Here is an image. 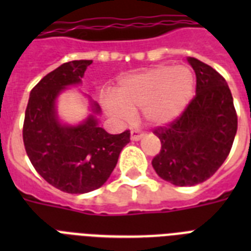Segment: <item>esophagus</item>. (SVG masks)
I'll list each match as a JSON object with an SVG mask.
<instances>
[{"label": "esophagus", "instance_id": "esophagus-1", "mask_svg": "<svg viewBox=\"0 0 251 251\" xmlns=\"http://www.w3.org/2000/svg\"><path fill=\"white\" fill-rule=\"evenodd\" d=\"M145 133L141 130H131V139L133 141H139L141 138H143Z\"/></svg>", "mask_w": 251, "mask_h": 251}]
</instances>
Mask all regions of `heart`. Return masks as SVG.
Here are the masks:
<instances>
[{
	"label": "heart",
	"instance_id": "b5f03b06",
	"mask_svg": "<svg viewBox=\"0 0 251 251\" xmlns=\"http://www.w3.org/2000/svg\"><path fill=\"white\" fill-rule=\"evenodd\" d=\"M195 78L186 66L160 65L120 82L116 95L104 96V108L113 118L130 122L142 109L152 125H165L178 117L193 98Z\"/></svg>",
	"mask_w": 251,
	"mask_h": 251
}]
</instances>
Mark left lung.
I'll use <instances>...</instances> for the list:
<instances>
[{"instance_id":"1","label":"left lung","mask_w":251,"mask_h":251,"mask_svg":"<svg viewBox=\"0 0 251 251\" xmlns=\"http://www.w3.org/2000/svg\"><path fill=\"white\" fill-rule=\"evenodd\" d=\"M197 94L178 117L153 130L161 142L152 167L176 186L206 181L226 161L237 133V113L226 79L210 65L190 57Z\"/></svg>"}]
</instances>
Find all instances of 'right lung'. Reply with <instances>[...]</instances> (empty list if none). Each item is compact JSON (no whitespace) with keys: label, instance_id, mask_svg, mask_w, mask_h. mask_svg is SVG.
<instances>
[{"label":"right lung","instance_id":"obj_1","mask_svg":"<svg viewBox=\"0 0 251 251\" xmlns=\"http://www.w3.org/2000/svg\"><path fill=\"white\" fill-rule=\"evenodd\" d=\"M91 60L70 61L33 87L25 108L23 143L31 164L52 186L70 194H83L104 185L117 164L130 131L106 133L94 114L78 126H62L54 101L65 87L80 82ZM94 112L100 108L94 104Z\"/></svg>","mask_w":251,"mask_h":251}]
</instances>
